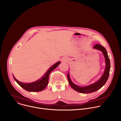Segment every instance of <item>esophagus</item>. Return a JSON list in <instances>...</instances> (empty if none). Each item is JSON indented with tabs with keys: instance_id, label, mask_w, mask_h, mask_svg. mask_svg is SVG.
<instances>
[{
	"instance_id": "34e87169",
	"label": "esophagus",
	"mask_w": 121,
	"mask_h": 121,
	"mask_svg": "<svg viewBox=\"0 0 121 121\" xmlns=\"http://www.w3.org/2000/svg\"><path fill=\"white\" fill-rule=\"evenodd\" d=\"M63 61H65V60H64V59H63Z\"/></svg>"
}]
</instances>
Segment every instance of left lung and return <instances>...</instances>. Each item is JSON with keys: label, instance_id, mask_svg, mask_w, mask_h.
I'll return each mask as SVG.
<instances>
[{"label": "left lung", "instance_id": "8db88e82", "mask_svg": "<svg viewBox=\"0 0 121 121\" xmlns=\"http://www.w3.org/2000/svg\"><path fill=\"white\" fill-rule=\"evenodd\" d=\"M93 47L94 49H98L101 51L102 52L103 55H104V56L105 58V62H106V67L105 69V71H104V74H103L101 78L99 81H97L96 82L91 85L86 86V87H80L74 84L71 81L69 78V74H67V79H68V82L69 83L70 86L73 90L80 93H84V94L90 93L99 90L105 84L109 76L111 65H110V59L108 56L106 49L104 47H103L99 44H96L93 46Z\"/></svg>", "mask_w": 121, "mask_h": 121}]
</instances>
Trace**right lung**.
I'll list each match as a JSON object with an SVG mask.
<instances>
[{"mask_svg": "<svg viewBox=\"0 0 121 121\" xmlns=\"http://www.w3.org/2000/svg\"><path fill=\"white\" fill-rule=\"evenodd\" d=\"M60 62H58L54 65L51 67H50L47 72L46 73L44 77L41 78L40 80H39L37 81H35L33 83L25 84L22 83L18 80H17L13 76V78L17 82L21 87H22L25 90L30 91V92H38L43 90L47 86L48 81H49V77L51 72L54 70L60 64Z\"/></svg>", "mask_w": 121, "mask_h": 121, "instance_id": "right-lung-1", "label": "right lung"}]
</instances>
